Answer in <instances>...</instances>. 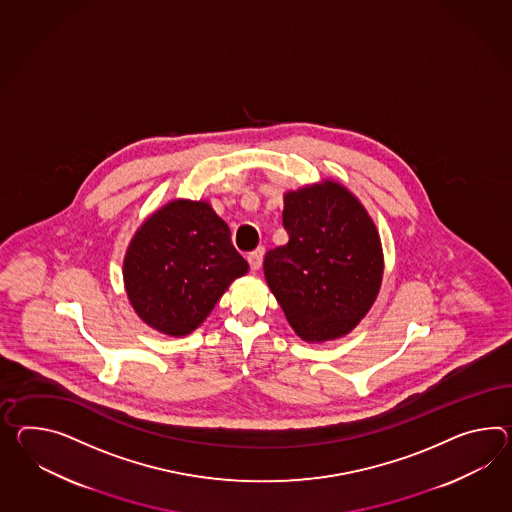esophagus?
<instances>
[{
    "instance_id": "34e87169",
    "label": "esophagus",
    "mask_w": 512,
    "mask_h": 512,
    "mask_svg": "<svg viewBox=\"0 0 512 512\" xmlns=\"http://www.w3.org/2000/svg\"><path fill=\"white\" fill-rule=\"evenodd\" d=\"M262 257H264V248H257L248 255V262H250V268L253 272H257L261 268Z\"/></svg>"
}]
</instances>
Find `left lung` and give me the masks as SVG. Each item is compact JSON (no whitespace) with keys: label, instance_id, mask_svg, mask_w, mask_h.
<instances>
[{"label":"left lung","instance_id":"1","mask_svg":"<svg viewBox=\"0 0 512 512\" xmlns=\"http://www.w3.org/2000/svg\"><path fill=\"white\" fill-rule=\"evenodd\" d=\"M288 242L264 257V277L288 324L307 342L348 335L374 305L383 248L361 201L340 183L285 194Z\"/></svg>","mask_w":512,"mask_h":512}]
</instances>
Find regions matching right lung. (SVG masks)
Returning a JSON list of instances; mask_svg holds the SVG:
<instances>
[{"mask_svg":"<svg viewBox=\"0 0 512 512\" xmlns=\"http://www.w3.org/2000/svg\"><path fill=\"white\" fill-rule=\"evenodd\" d=\"M248 268L229 227L207 201L174 200L153 212L131 240L125 292L146 324L185 337Z\"/></svg>","mask_w":512,"mask_h":512,"instance_id":"obj_1","label":"right lung"}]
</instances>
